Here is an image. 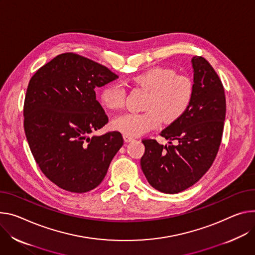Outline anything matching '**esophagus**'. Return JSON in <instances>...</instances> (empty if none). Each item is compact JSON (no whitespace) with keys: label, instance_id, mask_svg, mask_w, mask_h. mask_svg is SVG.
I'll list each match as a JSON object with an SVG mask.
<instances>
[{"label":"esophagus","instance_id":"34e87169","mask_svg":"<svg viewBox=\"0 0 255 255\" xmlns=\"http://www.w3.org/2000/svg\"><path fill=\"white\" fill-rule=\"evenodd\" d=\"M123 138H124V141L125 142H131V141H133L135 139L134 137H132L131 135H128V134H123Z\"/></svg>","mask_w":255,"mask_h":255}]
</instances>
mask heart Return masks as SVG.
<instances>
[{"mask_svg":"<svg viewBox=\"0 0 255 255\" xmlns=\"http://www.w3.org/2000/svg\"><path fill=\"white\" fill-rule=\"evenodd\" d=\"M133 82L149 91L144 113L128 112L112 121L114 129L131 136L142 135L157 128L163 119L173 123L185 114L190 106L193 86L189 78L171 68L153 67L135 75ZM101 104L110 110H119L125 105L126 89L120 82L105 85L100 92Z\"/></svg>","mask_w":255,"mask_h":255,"instance_id":"b5f03b06","label":"heart"}]
</instances>
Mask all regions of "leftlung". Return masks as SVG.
<instances>
[{
	"label": "left lung",
	"mask_w": 255,
	"mask_h": 255,
	"mask_svg": "<svg viewBox=\"0 0 255 255\" xmlns=\"http://www.w3.org/2000/svg\"><path fill=\"white\" fill-rule=\"evenodd\" d=\"M193 96L188 110L160 132L169 145L143 139L141 170L156 190L175 194L195 184L214 163L222 141L226 117L223 83L212 65L195 56ZM175 141V144L171 143Z\"/></svg>",
	"instance_id": "1"
}]
</instances>
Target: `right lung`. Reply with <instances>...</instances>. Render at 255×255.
<instances>
[{
	"mask_svg": "<svg viewBox=\"0 0 255 255\" xmlns=\"http://www.w3.org/2000/svg\"><path fill=\"white\" fill-rule=\"evenodd\" d=\"M117 78L95 61L65 53L29 81L23 109L26 139L44 176L66 191L98 187L123 145L118 131L88 136L109 121L95 89Z\"/></svg>",
	"mask_w": 255,
	"mask_h": 255,
	"instance_id": "add662e5",
	"label": "right lung"
}]
</instances>
